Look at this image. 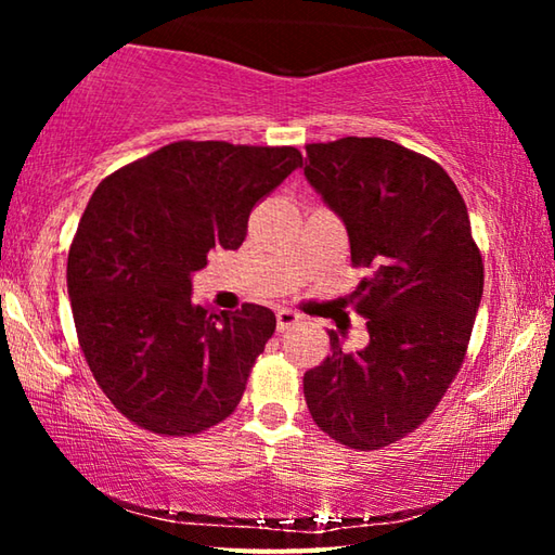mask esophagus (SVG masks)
Segmentation results:
<instances>
[{"label":"esophagus","instance_id":"34e87169","mask_svg":"<svg viewBox=\"0 0 555 555\" xmlns=\"http://www.w3.org/2000/svg\"><path fill=\"white\" fill-rule=\"evenodd\" d=\"M298 321H300V315H298L296 311H291V308H279V311H276V327H279V333L288 331V327L296 325Z\"/></svg>","mask_w":555,"mask_h":555}]
</instances>
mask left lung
<instances>
[{"label":"left lung","mask_w":555,"mask_h":555,"mask_svg":"<svg viewBox=\"0 0 555 555\" xmlns=\"http://www.w3.org/2000/svg\"><path fill=\"white\" fill-rule=\"evenodd\" d=\"M306 181L343 220L354 267L350 294L370 343L331 354L304 377L308 411L337 443L377 450L411 434L463 364L485 269L463 195L430 158L379 137L308 144Z\"/></svg>","instance_id":"1"}]
</instances>
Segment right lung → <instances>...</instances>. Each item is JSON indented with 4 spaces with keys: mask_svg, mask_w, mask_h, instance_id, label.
I'll use <instances>...</instances> for the list:
<instances>
[{
    "mask_svg": "<svg viewBox=\"0 0 555 555\" xmlns=\"http://www.w3.org/2000/svg\"><path fill=\"white\" fill-rule=\"evenodd\" d=\"M300 164L294 146L176 142L92 193L68 255L73 321L92 377L137 426L201 434L240 403L276 318L193 304V274L240 247L251 208Z\"/></svg>",
    "mask_w": 555,
    "mask_h": 555,
    "instance_id": "obj_1",
    "label": "right lung"
}]
</instances>
